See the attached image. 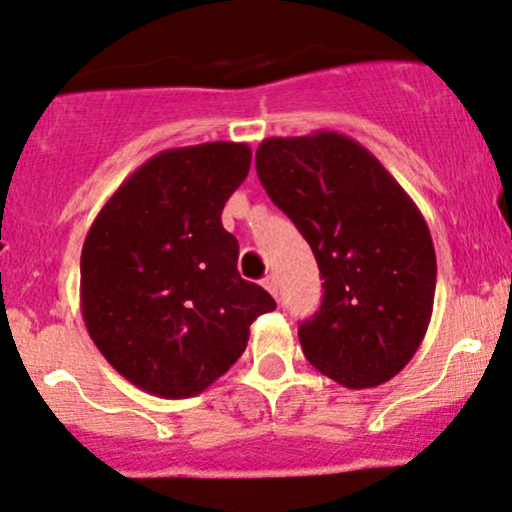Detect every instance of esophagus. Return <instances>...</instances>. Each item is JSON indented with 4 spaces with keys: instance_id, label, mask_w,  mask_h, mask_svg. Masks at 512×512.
<instances>
[{
    "instance_id": "esophagus-1",
    "label": "esophagus",
    "mask_w": 512,
    "mask_h": 512,
    "mask_svg": "<svg viewBox=\"0 0 512 512\" xmlns=\"http://www.w3.org/2000/svg\"><path fill=\"white\" fill-rule=\"evenodd\" d=\"M263 288H266L268 293L273 295V298H278V280H276V276H266V278H263Z\"/></svg>"
}]
</instances>
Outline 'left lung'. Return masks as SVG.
I'll return each mask as SVG.
<instances>
[{"mask_svg":"<svg viewBox=\"0 0 512 512\" xmlns=\"http://www.w3.org/2000/svg\"><path fill=\"white\" fill-rule=\"evenodd\" d=\"M256 173L324 280L320 310L298 329L305 359L354 390L398 376L425 339L437 285L415 202L368 148L337 131L266 139Z\"/></svg>","mask_w":512,"mask_h":512,"instance_id":"obj_1","label":"left lung"}]
</instances>
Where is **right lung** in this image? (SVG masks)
I'll use <instances>...</instances> for the list:
<instances>
[{"mask_svg": "<svg viewBox=\"0 0 512 512\" xmlns=\"http://www.w3.org/2000/svg\"><path fill=\"white\" fill-rule=\"evenodd\" d=\"M251 148H168L129 175L92 222L80 256V307L92 342L126 381L158 398L212 386L276 300L236 271L224 202Z\"/></svg>", "mask_w": 512, "mask_h": 512, "instance_id": "obj_1", "label": "right lung"}]
</instances>
